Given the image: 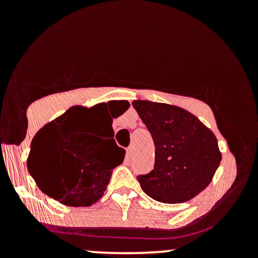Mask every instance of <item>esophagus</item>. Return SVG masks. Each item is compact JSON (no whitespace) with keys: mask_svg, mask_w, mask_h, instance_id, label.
<instances>
[{"mask_svg":"<svg viewBox=\"0 0 258 258\" xmlns=\"http://www.w3.org/2000/svg\"><path fill=\"white\" fill-rule=\"evenodd\" d=\"M132 155H133V150H132V148H131V147L127 148V150H126V158L130 160V159L132 158Z\"/></svg>","mask_w":258,"mask_h":258,"instance_id":"esophagus-1","label":"esophagus"}]
</instances>
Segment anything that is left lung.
Returning a JSON list of instances; mask_svg holds the SVG:
<instances>
[{"mask_svg": "<svg viewBox=\"0 0 258 258\" xmlns=\"http://www.w3.org/2000/svg\"><path fill=\"white\" fill-rule=\"evenodd\" d=\"M132 105L155 144L154 170L138 177L141 188L160 203L193 199L220 166L222 154L214 132L179 106L150 100H133Z\"/></svg>", "mask_w": 258, "mask_h": 258, "instance_id": "1", "label": "left lung"}]
</instances>
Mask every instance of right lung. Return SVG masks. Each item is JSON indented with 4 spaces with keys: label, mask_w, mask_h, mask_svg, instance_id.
Returning <instances> with one entry per match:
<instances>
[{
    "label": "right lung",
    "mask_w": 258,
    "mask_h": 258,
    "mask_svg": "<svg viewBox=\"0 0 258 258\" xmlns=\"http://www.w3.org/2000/svg\"><path fill=\"white\" fill-rule=\"evenodd\" d=\"M105 105L72 106L46 123L32 139L26 160L29 173L41 191L63 205L85 207L97 203L106 190L112 170L125 159V150L114 138L100 143L93 136ZM126 106L128 109V102ZM108 117L114 137L109 114Z\"/></svg>",
    "instance_id": "1"
}]
</instances>
